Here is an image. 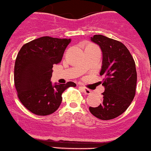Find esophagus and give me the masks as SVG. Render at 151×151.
I'll use <instances>...</instances> for the list:
<instances>
[{"label":"esophagus","mask_w":151,"mask_h":151,"mask_svg":"<svg viewBox=\"0 0 151 151\" xmlns=\"http://www.w3.org/2000/svg\"><path fill=\"white\" fill-rule=\"evenodd\" d=\"M80 88L82 89V91L84 92L86 95H90V94H91V91L90 89H88V88H86V87H82V86H81Z\"/></svg>","instance_id":"obj_1"}]
</instances>
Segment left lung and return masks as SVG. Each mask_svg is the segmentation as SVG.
I'll use <instances>...</instances> for the list:
<instances>
[{"label": "left lung", "mask_w": 151, "mask_h": 151, "mask_svg": "<svg viewBox=\"0 0 151 151\" xmlns=\"http://www.w3.org/2000/svg\"><path fill=\"white\" fill-rule=\"evenodd\" d=\"M91 40L102 51L100 75L104 76L102 102L89 107L95 117L111 120L123 114L133 101L136 92L137 71L133 57L122 42L103 35H94Z\"/></svg>", "instance_id": "1"}]
</instances>
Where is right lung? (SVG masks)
Returning <instances> with one entry per match:
<instances>
[{
    "label": "right lung",
    "instance_id": "obj_1",
    "mask_svg": "<svg viewBox=\"0 0 151 151\" xmlns=\"http://www.w3.org/2000/svg\"><path fill=\"white\" fill-rule=\"evenodd\" d=\"M70 39L42 37L22 46L14 65V85L20 102L37 115H49L60 107L62 94L73 82L52 84V65L60 63Z\"/></svg>",
    "mask_w": 151,
    "mask_h": 151
}]
</instances>
